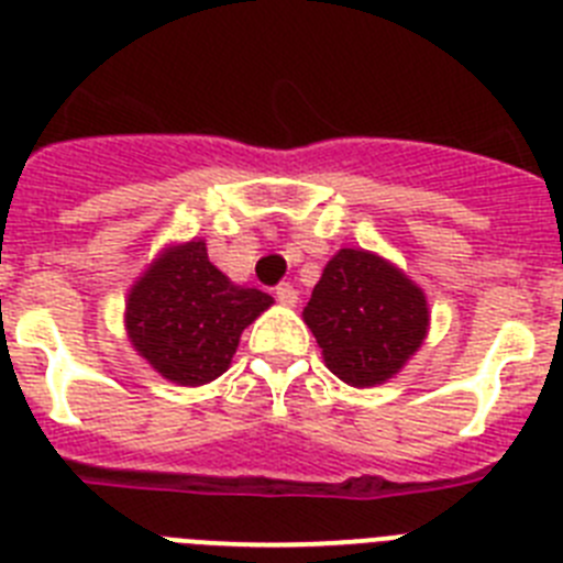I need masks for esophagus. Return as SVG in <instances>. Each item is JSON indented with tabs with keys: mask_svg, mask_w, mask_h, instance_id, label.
Segmentation results:
<instances>
[{
	"mask_svg": "<svg viewBox=\"0 0 563 563\" xmlns=\"http://www.w3.org/2000/svg\"><path fill=\"white\" fill-rule=\"evenodd\" d=\"M276 301H278V305H285V307H296L298 305L296 287H292L290 282H285V285H278L276 287Z\"/></svg>",
	"mask_w": 563,
	"mask_h": 563,
	"instance_id": "34e87169",
	"label": "esophagus"
}]
</instances>
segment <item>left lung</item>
Listing matches in <instances>:
<instances>
[{"label":"left lung","mask_w":563,"mask_h":563,"mask_svg":"<svg viewBox=\"0 0 563 563\" xmlns=\"http://www.w3.org/2000/svg\"><path fill=\"white\" fill-rule=\"evenodd\" d=\"M327 369L366 389L395 377L429 332L426 292L400 267L363 247L327 262L305 307Z\"/></svg>","instance_id":"1"}]
</instances>
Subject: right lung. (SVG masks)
Wrapping results in <instances>:
<instances>
[{"mask_svg": "<svg viewBox=\"0 0 563 563\" xmlns=\"http://www.w3.org/2000/svg\"><path fill=\"white\" fill-rule=\"evenodd\" d=\"M273 298L233 285L191 239L154 258L126 298V335L154 372L180 386L211 383L231 366L239 335Z\"/></svg>", "mask_w": 563, "mask_h": 563, "instance_id": "add662e5", "label": "right lung"}]
</instances>
